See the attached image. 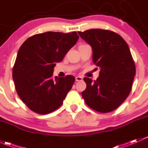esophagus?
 <instances>
[{
    "mask_svg": "<svg viewBox=\"0 0 148 148\" xmlns=\"http://www.w3.org/2000/svg\"><path fill=\"white\" fill-rule=\"evenodd\" d=\"M75 79H76V81H77V82H79V81H82L83 78L82 77H79V76H78V77H76Z\"/></svg>",
    "mask_w": 148,
    "mask_h": 148,
    "instance_id": "obj_1",
    "label": "esophagus"
}]
</instances>
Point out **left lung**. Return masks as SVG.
Listing matches in <instances>:
<instances>
[{
  "mask_svg": "<svg viewBox=\"0 0 148 148\" xmlns=\"http://www.w3.org/2000/svg\"><path fill=\"white\" fill-rule=\"evenodd\" d=\"M78 34L92 46L93 63L100 67L97 80L84 78L86 88L82 92V97L95 111H113L130 95L135 76L129 46L119 34L109 30L90 29Z\"/></svg>",
  "mask_w": 148,
  "mask_h": 148,
  "instance_id": "1",
  "label": "left lung"
}]
</instances>
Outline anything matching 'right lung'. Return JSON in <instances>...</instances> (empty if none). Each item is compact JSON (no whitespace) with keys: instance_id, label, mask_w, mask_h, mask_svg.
I'll use <instances>...</instances> for the list:
<instances>
[{"instance_id":"right-lung-1","label":"right lung","mask_w":148,"mask_h":148,"mask_svg":"<svg viewBox=\"0 0 148 148\" xmlns=\"http://www.w3.org/2000/svg\"><path fill=\"white\" fill-rule=\"evenodd\" d=\"M78 39L75 31H48L29 37L20 47L13 79L18 95L33 112L49 114L62 104L75 78L72 75L54 77L53 68Z\"/></svg>"}]
</instances>
